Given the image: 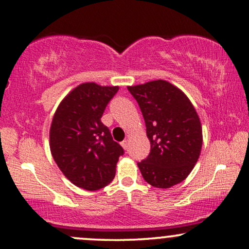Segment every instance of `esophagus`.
<instances>
[{
    "label": "esophagus",
    "mask_w": 249,
    "mask_h": 249,
    "mask_svg": "<svg viewBox=\"0 0 249 249\" xmlns=\"http://www.w3.org/2000/svg\"><path fill=\"white\" fill-rule=\"evenodd\" d=\"M121 146L124 147V149H128V141H124L121 142Z\"/></svg>",
    "instance_id": "esophagus-1"
}]
</instances>
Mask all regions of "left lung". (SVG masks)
Here are the masks:
<instances>
[{"mask_svg":"<svg viewBox=\"0 0 249 249\" xmlns=\"http://www.w3.org/2000/svg\"><path fill=\"white\" fill-rule=\"evenodd\" d=\"M128 90L141 107L151 142L148 156L138 162L142 178L156 188L183 181L203 144L202 125L192 102L165 80L129 86Z\"/></svg>","mask_w":249,"mask_h":249,"instance_id":"left-lung-1","label":"left lung"}]
</instances>
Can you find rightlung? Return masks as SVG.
I'll return each instance as SVG.
<instances>
[{"label": "right lung", "mask_w": 249, "mask_h": 249, "mask_svg": "<svg viewBox=\"0 0 249 249\" xmlns=\"http://www.w3.org/2000/svg\"><path fill=\"white\" fill-rule=\"evenodd\" d=\"M118 90V86L79 85L63 98L51 124L54 161L73 185L90 192L113 180L118 160L124 153L101 121Z\"/></svg>", "instance_id": "obj_1"}]
</instances>
